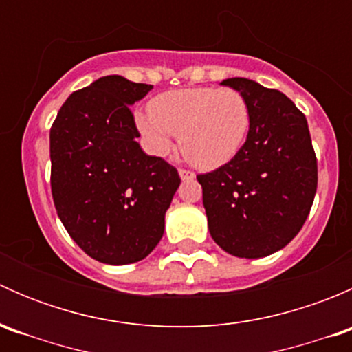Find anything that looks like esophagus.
Instances as JSON below:
<instances>
[{
    "label": "esophagus",
    "mask_w": 352,
    "mask_h": 352,
    "mask_svg": "<svg viewBox=\"0 0 352 352\" xmlns=\"http://www.w3.org/2000/svg\"><path fill=\"white\" fill-rule=\"evenodd\" d=\"M179 175L182 180H194L196 179V173L190 172V170H186V168H179Z\"/></svg>",
    "instance_id": "obj_1"
}]
</instances>
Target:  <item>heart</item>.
I'll list each match as a JSON object with an SVG mask.
<instances>
[{
  "label": "heart",
  "instance_id": "heart-1",
  "mask_svg": "<svg viewBox=\"0 0 352 352\" xmlns=\"http://www.w3.org/2000/svg\"><path fill=\"white\" fill-rule=\"evenodd\" d=\"M136 124L156 155H168L175 136L194 166L212 170L242 150L252 113L247 98L233 88H180L155 97L150 113H138Z\"/></svg>",
  "mask_w": 352,
  "mask_h": 352
}]
</instances>
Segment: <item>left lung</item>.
<instances>
[{
	"mask_svg": "<svg viewBox=\"0 0 352 352\" xmlns=\"http://www.w3.org/2000/svg\"><path fill=\"white\" fill-rule=\"evenodd\" d=\"M221 85L247 98L252 124L232 162L197 175L209 233L235 257H265L286 247L307 221L317 192V156L307 117L285 94L247 78Z\"/></svg>",
	"mask_w": 352,
	"mask_h": 352,
	"instance_id": "1",
	"label": "left lung"
}]
</instances>
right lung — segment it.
<instances>
[{
	"label": "right lung",
	"instance_id": "add662e5",
	"mask_svg": "<svg viewBox=\"0 0 352 352\" xmlns=\"http://www.w3.org/2000/svg\"><path fill=\"white\" fill-rule=\"evenodd\" d=\"M153 85L119 74L74 91L51 127V189L71 239L110 265L143 261L158 245L180 186L175 166L141 150L129 105Z\"/></svg>",
	"mask_w": 352,
	"mask_h": 352
}]
</instances>
